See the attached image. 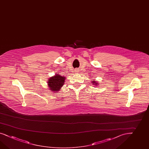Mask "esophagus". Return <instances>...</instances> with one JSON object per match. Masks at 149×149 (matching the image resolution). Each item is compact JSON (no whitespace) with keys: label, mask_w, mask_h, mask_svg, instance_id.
<instances>
[{"label":"esophagus","mask_w":149,"mask_h":149,"mask_svg":"<svg viewBox=\"0 0 149 149\" xmlns=\"http://www.w3.org/2000/svg\"><path fill=\"white\" fill-rule=\"evenodd\" d=\"M76 72H78V70H76Z\"/></svg>","instance_id":"1"}]
</instances>
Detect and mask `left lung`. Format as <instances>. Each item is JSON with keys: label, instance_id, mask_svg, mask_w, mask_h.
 Segmentation results:
<instances>
[{"label": "left lung", "instance_id": "left-lung-1", "mask_svg": "<svg viewBox=\"0 0 149 149\" xmlns=\"http://www.w3.org/2000/svg\"><path fill=\"white\" fill-rule=\"evenodd\" d=\"M93 84H94V85H97V86L98 85V84L97 83V81H92Z\"/></svg>", "mask_w": 149, "mask_h": 149}]
</instances>
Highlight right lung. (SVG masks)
Segmentation results:
<instances>
[{
    "instance_id": "right-lung-1",
    "label": "right lung",
    "mask_w": 149,
    "mask_h": 149,
    "mask_svg": "<svg viewBox=\"0 0 149 149\" xmlns=\"http://www.w3.org/2000/svg\"><path fill=\"white\" fill-rule=\"evenodd\" d=\"M65 79V77L57 74L54 77H51L48 81V85L50 91L55 93L59 91L64 84Z\"/></svg>"
}]
</instances>
